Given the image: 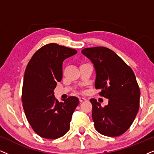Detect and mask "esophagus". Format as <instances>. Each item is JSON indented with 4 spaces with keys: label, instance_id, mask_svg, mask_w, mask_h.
Wrapping results in <instances>:
<instances>
[{
    "label": "esophagus",
    "instance_id": "1",
    "mask_svg": "<svg viewBox=\"0 0 154 154\" xmlns=\"http://www.w3.org/2000/svg\"><path fill=\"white\" fill-rule=\"evenodd\" d=\"M86 99L85 98H83V97H80L79 98V100H80V102H83V101H85Z\"/></svg>",
    "mask_w": 154,
    "mask_h": 154
}]
</instances>
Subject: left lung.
<instances>
[{"mask_svg":"<svg viewBox=\"0 0 154 154\" xmlns=\"http://www.w3.org/2000/svg\"><path fill=\"white\" fill-rule=\"evenodd\" d=\"M81 53L91 60L96 72L95 88L100 96L109 99L102 107L94 98L92 119L96 131L115 137L126 131L139 109L140 88L133 70L118 55L106 47L83 49Z\"/></svg>","mask_w":154,"mask_h":154,"instance_id":"1","label":"left lung"}]
</instances>
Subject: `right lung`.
<instances>
[{
	"label": "right lung",
	"instance_id": "1",
	"mask_svg": "<svg viewBox=\"0 0 154 154\" xmlns=\"http://www.w3.org/2000/svg\"><path fill=\"white\" fill-rule=\"evenodd\" d=\"M77 53L75 49L52 43L38 49L26 68L22 89L25 114L41 137L56 139L68 131L79 100L69 96L60 102L54 90L62 79L63 60Z\"/></svg>",
	"mask_w": 154,
	"mask_h": 154
}]
</instances>
